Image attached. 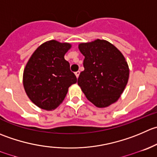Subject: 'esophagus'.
Wrapping results in <instances>:
<instances>
[{
    "instance_id": "1",
    "label": "esophagus",
    "mask_w": 157,
    "mask_h": 157,
    "mask_svg": "<svg viewBox=\"0 0 157 157\" xmlns=\"http://www.w3.org/2000/svg\"><path fill=\"white\" fill-rule=\"evenodd\" d=\"M75 75H76V77L78 78L79 75H80V71H77V72H75Z\"/></svg>"
}]
</instances>
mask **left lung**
<instances>
[{"instance_id":"obj_1","label":"left lung","mask_w":157,"mask_h":157,"mask_svg":"<svg viewBox=\"0 0 157 157\" xmlns=\"http://www.w3.org/2000/svg\"><path fill=\"white\" fill-rule=\"evenodd\" d=\"M79 49L85 58L77 83L96 106H109L120 98L128 82L129 67L124 55L110 43L99 39L80 44Z\"/></svg>"}]
</instances>
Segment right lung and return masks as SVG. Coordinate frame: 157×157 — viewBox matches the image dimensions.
I'll use <instances>...</instances> for the list:
<instances>
[{"instance_id":"right-lung-1","label":"right lung","mask_w":157,"mask_h":157,"mask_svg":"<svg viewBox=\"0 0 157 157\" xmlns=\"http://www.w3.org/2000/svg\"><path fill=\"white\" fill-rule=\"evenodd\" d=\"M71 45L50 40L40 45L29 59L23 76L26 94L44 109H55L63 102L68 88L77 83L64 55Z\"/></svg>"}]
</instances>
